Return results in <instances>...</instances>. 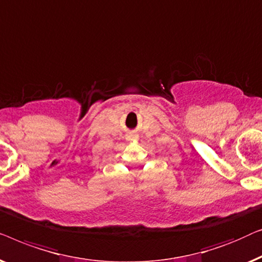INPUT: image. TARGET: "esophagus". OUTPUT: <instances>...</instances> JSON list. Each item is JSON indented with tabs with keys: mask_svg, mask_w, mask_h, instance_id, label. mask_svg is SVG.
Listing matches in <instances>:
<instances>
[{
	"mask_svg": "<svg viewBox=\"0 0 262 262\" xmlns=\"http://www.w3.org/2000/svg\"><path fill=\"white\" fill-rule=\"evenodd\" d=\"M132 140H133V139H132Z\"/></svg>",
	"mask_w": 262,
	"mask_h": 262,
	"instance_id": "1",
	"label": "esophagus"
}]
</instances>
